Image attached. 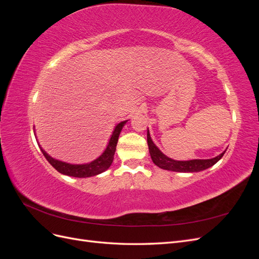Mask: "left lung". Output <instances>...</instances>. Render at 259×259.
<instances>
[{"instance_id":"left-lung-1","label":"left lung","mask_w":259,"mask_h":259,"mask_svg":"<svg viewBox=\"0 0 259 259\" xmlns=\"http://www.w3.org/2000/svg\"><path fill=\"white\" fill-rule=\"evenodd\" d=\"M147 142L149 147V152H150L151 159L155 165H158L160 168L167 169V170H174V171H183V173H193V171H200L203 169H206L210 166H213L215 163L223 158L226 151L217 155L216 158L207 159V160H190V161H175L167 158L164 155L159 148L156 147L152 139L150 137L149 132L147 133Z\"/></svg>"}]
</instances>
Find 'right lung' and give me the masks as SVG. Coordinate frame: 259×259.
Listing matches in <instances>:
<instances>
[{
  "label": "right lung",
  "instance_id": "add662e5",
  "mask_svg": "<svg viewBox=\"0 0 259 259\" xmlns=\"http://www.w3.org/2000/svg\"><path fill=\"white\" fill-rule=\"evenodd\" d=\"M126 123V121L119 123L115 126L112 136L110 138V142H109L105 152L101 154L98 159L95 161H93L89 164H82V165H72V164L61 162L58 160H55L46 153L43 149L41 148V150L44 154V156L50 162L51 165L58 170L59 173L68 175V176H73V177H79V178H84V177H91V176H95L100 173H103L106 169L110 167L111 163L114 158V152H115V147L117 144V139H119L120 133L124 126V124Z\"/></svg>",
  "mask_w": 259,
  "mask_h": 259
}]
</instances>
